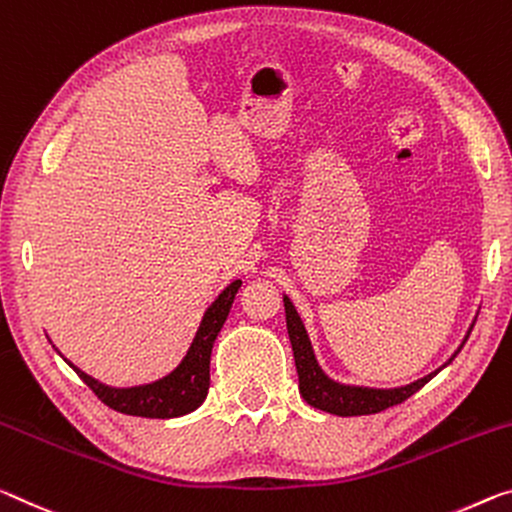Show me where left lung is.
Here are the masks:
<instances>
[{
  "label": "left lung",
  "instance_id": "left-lung-1",
  "mask_svg": "<svg viewBox=\"0 0 512 512\" xmlns=\"http://www.w3.org/2000/svg\"><path fill=\"white\" fill-rule=\"evenodd\" d=\"M285 314H287V332L291 339V348H294L300 394H303V399L316 410L330 412V415H339V417L376 415V412H383L387 408H392V405H399L405 399H410L412 394L419 392V389L424 387L437 371H440L437 369L435 373H428V376H424L421 380H415V383H410L405 387H396V389H369V387L339 385V383H335V380H330L326 373L319 369V364H316L310 337H307L303 321H300L298 312L294 310V305H291V300L287 296H285ZM472 328H469V332H472ZM469 332H467V337H469ZM467 337H465V342H467ZM453 358H456V355H453Z\"/></svg>",
  "mask_w": 512,
  "mask_h": 512
}]
</instances>
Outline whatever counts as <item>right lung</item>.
<instances>
[{
	"mask_svg": "<svg viewBox=\"0 0 512 512\" xmlns=\"http://www.w3.org/2000/svg\"><path fill=\"white\" fill-rule=\"evenodd\" d=\"M241 287V280H234L227 285L212 305L207 307L202 316L200 328L193 337L189 353L184 355L180 367L173 369L168 376L154 380L150 385L139 387H109L97 383L95 378L88 376L75 364L68 362L77 376L93 389L97 399L109 408L123 412V415L134 417H150V419H170L182 417L186 412L196 410L205 401L209 389V360H212V348L221 332L223 323L230 314L234 296Z\"/></svg>",
	"mask_w": 512,
	"mask_h": 512,
	"instance_id": "right-lung-1",
	"label": "right lung"
}]
</instances>
